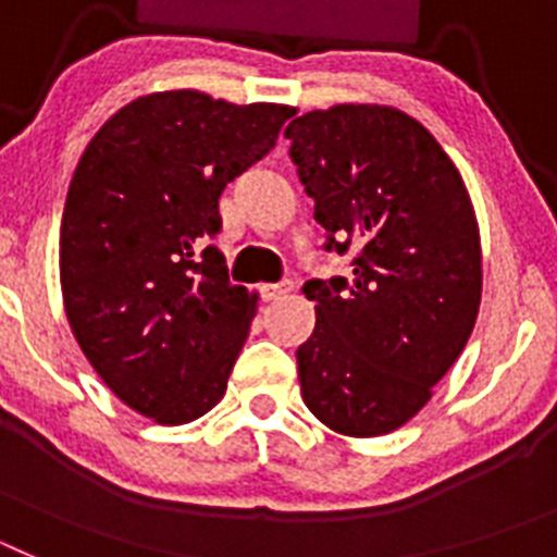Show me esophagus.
I'll return each mask as SVG.
<instances>
[{
	"instance_id": "esophagus-1",
	"label": "esophagus",
	"mask_w": 557,
	"mask_h": 557,
	"mask_svg": "<svg viewBox=\"0 0 557 557\" xmlns=\"http://www.w3.org/2000/svg\"><path fill=\"white\" fill-rule=\"evenodd\" d=\"M287 293H293V282H278V284H264L262 295L268 301H275V298H284Z\"/></svg>"
}]
</instances>
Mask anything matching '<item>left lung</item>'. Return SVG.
I'll return each mask as SVG.
<instances>
[{
	"instance_id": "obj_1",
	"label": "left lung",
	"mask_w": 557,
	"mask_h": 557,
	"mask_svg": "<svg viewBox=\"0 0 557 557\" xmlns=\"http://www.w3.org/2000/svg\"><path fill=\"white\" fill-rule=\"evenodd\" d=\"M284 136L323 248L357 250L351 278L304 284L318 314L298 348L304 405L339 435H387L430 401L476 323L482 248L469 189L398 108L309 111Z\"/></svg>"
}]
</instances>
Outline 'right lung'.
Listing matches in <instances>:
<instances>
[{
	"mask_svg": "<svg viewBox=\"0 0 557 557\" xmlns=\"http://www.w3.org/2000/svg\"><path fill=\"white\" fill-rule=\"evenodd\" d=\"M275 102L159 91L95 133L69 184L61 289L69 326L131 410L178 426L225 396L256 293L228 282L218 200L275 147Z\"/></svg>",
	"mask_w": 557,
	"mask_h": 557,
	"instance_id": "right-lung-1",
	"label": "right lung"
}]
</instances>
